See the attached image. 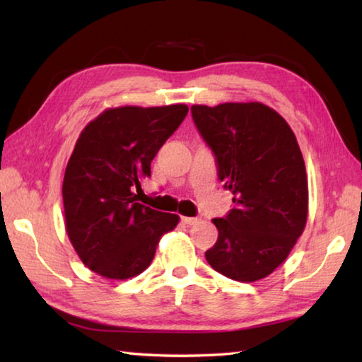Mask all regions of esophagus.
Masks as SVG:
<instances>
[{
	"mask_svg": "<svg viewBox=\"0 0 362 362\" xmlns=\"http://www.w3.org/2000/svg\"><path fill=\"white\" fill-rule=\"evenodd\" d=\"M182 222L185 225H196V223H199V218L198 217H182Z\"/></svg>",
	"mask_w": 362,
	"mask_h": 362,
	"instance_id": "1",
	"label": "esophagus"
}]
</instances>
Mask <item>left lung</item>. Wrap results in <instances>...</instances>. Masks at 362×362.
<instances>
[{"label": "left lung", "mask_w": 362, "mask_h": 362, "mask_svg": "<svg viewBox=\"0 0 362 362\" xmlns=\"http://www.w3.org/2000/svg\"><path fill=\"white\" fill-rule=\"evenodd\" d=\"M194 124L217 158L218 179L235 194L206 260L223 276L254 283L296 246L308 218V179L296 134L260 102L193 105Z\"/></svg>", "instance_id": "8db88e82"}]
</instances>
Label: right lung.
Segmentation results:
<instances>
[{"label":"right lung","mask_w":362,"mask_h":362,"mask_svg":"<svg viewBox=\"0 0 362 362\" xmlns=\"http://www.w3.org/2000/svg\"><path fill=\"white\" fill-rule=\"evenodd\" d=\"M188 113L185 103L107 108L86 124L65 169V230L81 262L108 279L137 276L180 217L137 203L134 189Z\"/></svg>","instance_id":"obj_1"}]
</instances>
